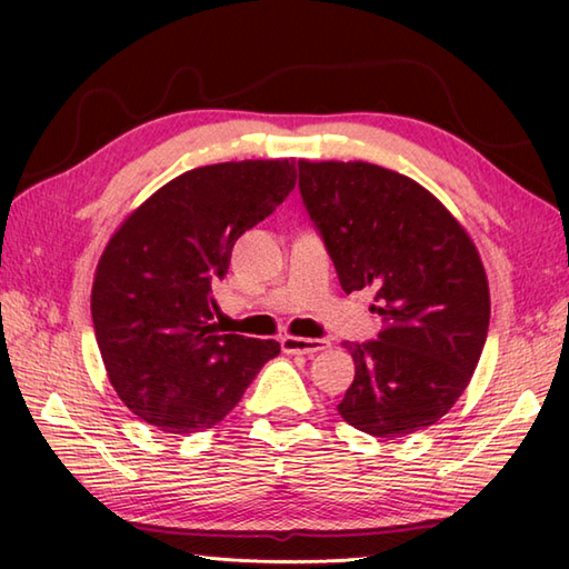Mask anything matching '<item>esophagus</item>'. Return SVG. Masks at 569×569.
<instances>
[{"label":"esophagus","instance_id":"34e87169","mask_svg":"<svg viewBox=\"0 0 569 569\" xmlns=\"http://www.w3.org/2000/svg\"><path fill=\"white\" fill-rule=\"evenodd\" d=\"M281 347L283 352L288 355H318L322 349H328L330 342L328 340H320V337H291L286 335L281 337Z\"/></svg>","mask_w":569,"mask_h":569}]
</instances>
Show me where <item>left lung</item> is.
<instances>
[{
    "label": "left lung",
    "mask_w": 569,
    "mask_h": 569,
    "mask_svg": "<svg viewBox=\"0 0 569 569\" xmlns=\"http://www.w3.org/2000/svg\"><path fill=\"white\" fill-rule=\"evenodd\" d=\"M298 188L345 293L373 288L383 330L345 342L355 381L337 406L373 438L438 422L489 332L485 266L455 217L401 173L365 161H298Z\"/></svg>",
    "instance_id": "1"
}]
</instances>
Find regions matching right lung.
Returning a JSON list of instances; mask_svg holds the SVG:
<instances>
[{
    "instance_id": "obj_1",
    "label": "right lung",
    "mask_w": 569,
    "mask_h": 569,
    "mask_svg": "<svg viewBox=\"0 0 569 569\" xmlns=\"http://www.w3.org/2000/svg\"><path fill=\"white\" fill-rule=\"evenodd\" d=\"M296 188L293 161L192 168L131 212L98 263L92 325L117 396L156 430L188 435L232 410L276 340L217 335L212 286L234 241Z\"/></svg>"
}]
</instances>
